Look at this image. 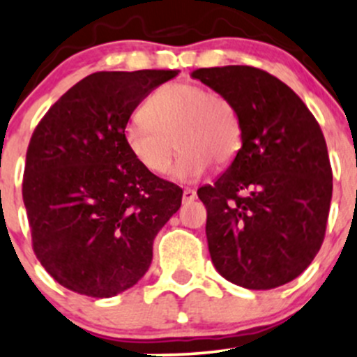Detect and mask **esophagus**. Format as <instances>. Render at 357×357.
Instances as JSON below:
<instances>
[{
	"label": "esophagus",
	"instance_id": "1",
	"mask_svg": "<svg viewBox=\"0 0 357 357\" xmlns=\"http://www.w3.org/2000/svg\"><path fill=\"white\" fill-rule=\"evenodd\" d=\"M196 197H197V194H196V190L192 189V187H185V189H183L182 199L185 201V203H190V201H194Z\"/></svg>",
	"mask_w": 357,
	"mask_h": 357
}]
</instances>
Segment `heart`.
<instances>
[{"label": "heart", "mask_w": 357, "mask_h": 357, "mask_svg": "<svg viewBox=\"0 0 357 357\" xmlns=\"http://www.w3.org/2000/svg\"><path fill=\"white\" fill-rule=\"evenodd\" d=\"M128 153L144 170L167 174L175 154L180 156L174 177L194 182L211 165H230L242 148V122L229 98L196 82L161 86L146 99L141 119L123 128Z\"/></svg>", "instance_id": "b5f03b06"}]
</instances>
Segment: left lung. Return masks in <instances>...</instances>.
Returning a JSON list of instances; mask_svg holds the SVG:
<instances>
[{"label": "left lung", "mask_w": 357, "mask_h": 357, "mask_svg": "<svg viewBox=\"0 0 357 357\" xmlns=\"http://www.w3.org/2000/svg\"><path fill=\"white\" fill-rule=\"evenodd\" d=\"M192 77L229 98L242 122L232 165L197 190L213 264L241 287H280L310 266L325 238L333 183L321 128L264 70L230 65Z\"/></svg>", "instance_id": "8db88e82"}]
</instances>
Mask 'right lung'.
Wrapping results in <instances>:
<instances>
[{"instance_id":"1","label":"right lung","mask_w":357,"mask_h":357,"mask_svg":"<svg viewBox=\"0 0 357 357\" xmlns=\"http://www.w3.org/2000/svg\"><path fill=\"white\" fill-rule=\"evenodd\" d=\"M178 70L96 72L70 87L36 127L22 196L32 249L60 285L112 297L137 284L182 189L128 153L123 128Z\"/></svg>"}]
</instances>
